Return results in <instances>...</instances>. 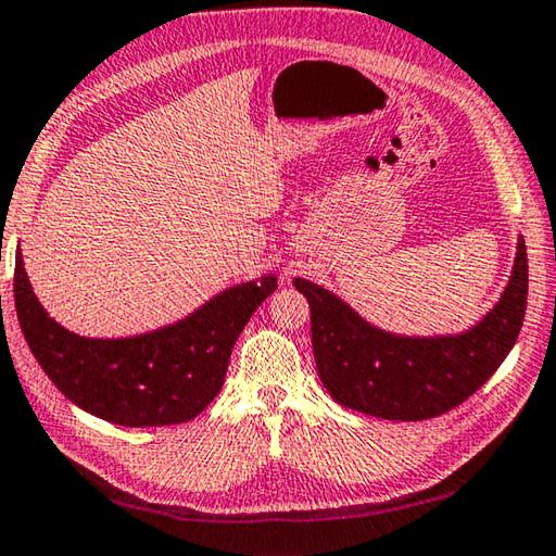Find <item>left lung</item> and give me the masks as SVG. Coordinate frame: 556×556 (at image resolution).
Returning a JSON list of instances; mask_svg holds the SVG:
<instances>
[{
  "mask_svg": "<svg viewBox=\"0 0 556 556\" xmlns=\"http://www.w3.org/2000/svg\"><path fill=\"white\" fill-rule=\"evenodd\" d=\"M319 381L339 405L383 420H427L495 374L520 334L528 305V251L518 237L508 283L479 323L456 334H395L368 323L332 290L305 278Z\"/></svg>",
  "mask_w": 556,
  "mask_h": 556,
  "instance_id": "8db88e82",
  "label": "left lung"
}]
</instances>
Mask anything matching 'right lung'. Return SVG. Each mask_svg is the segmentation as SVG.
Wrapping results in <instances>:
<instances>
[{"mask_svg":"<svg viewBox=\"0 0 556 556\" xmlns=\"http://www.w3.org/2000/svg\"><path fill=\"white\" fill-rule=\"evenodd\" d=\"M276 276L239 283L188 317L153 332L97 339L65 329L46 313L16 253L14 303L26 344L67 401L122 427L180 425L222 391L231 349Z\"/></svg>","mask_w":556,"mask_h":556,"instance_id":"1","label":"right lung"}]
</instances>
